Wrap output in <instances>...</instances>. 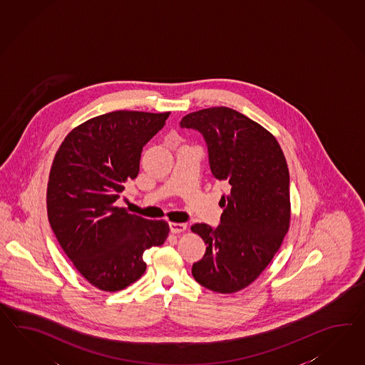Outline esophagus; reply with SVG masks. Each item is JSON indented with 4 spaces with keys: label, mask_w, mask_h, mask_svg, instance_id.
<instances>
[{
    "label": "esophagus",
    "mask_w": 365,
    "mask_h": 365,
    "mask_svg": "<svg viewBox=\"0 0 365 365\" xmlns=\"http://www.w3.org/2000/svg\"><path fill=\"white\" fill-rule=\"evenodd\" d=\"M186 228H187L186 223H170V230H171V232H174V234L183 232Z\"/></svg>",
    "instance_id": "esophagus-1"
}]
</instances>
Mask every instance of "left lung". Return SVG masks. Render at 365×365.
Returning a JSON list of instances; mask_svg holds the SVG:
<instances>
[{"label": "left lung", "instance_id": "left-lung-1", "mask_svg": "<svg viewBox=\"0 0 365 365\" xmlns=\"http://www.w3.org/2000/svg\"><path fill=\"white\" fill-rule=\"evenodd\" d=\"M180 128L202 134L211 174L228 187L219 203L225 207L219 226L191 227L207 246L192 264V276L214 292H237L263 272L288 231L286 158L271 133L232 108L190 113Z\"/></svg>", "mask_w": 365, "mask_h": 365}]
</instances>
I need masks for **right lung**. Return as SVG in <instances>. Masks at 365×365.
Segmentation results:
<instances>
[{"label": "right lung", "instance_id": "right-lung-1", "mask_svg": "<svg viewBox=\"0 0 365 365\" xmlns=\"http://www.w3.org/2000/svg\"><path fill=\"white\" fill-rule=\"evenodd\" d=\"M170 113L113 111L71 130L50 168L48 217L59 245L90 284L115 292L146 271L143 252L162 246L165 220L117 207L125 183L135 179L143 146Z\"/></svg>", "mask_w": 365, "mask_h": 365}]
</instances>
